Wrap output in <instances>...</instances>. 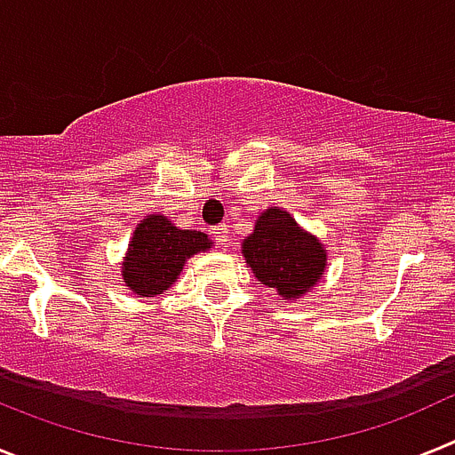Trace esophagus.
Returning <instances> with one entry per match:
<instances>
[{
  "mask_svg": "<svg viewBox=\"0 0 455 455\" xmlns=\"http://www.w3.org/2000/svg\"><path fill=\"white\" fill-rule=\"evenodd\" d=\"M212 236L219 241V246H228V241H230V230H228V225H214L212 228Z\"/></svg>",
  "mask_w": 455,
  "mask_h": 455,
  "instance_id": "obj_1",
  "label": "esophagus"
}]
</instances>
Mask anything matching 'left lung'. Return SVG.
Returning a JSON list of instances; mask_svg holds the SVG:
<instances>
[{"label":"left lung","instance_id":"1","mask_svg":"<svg viewBox=\"0 0 455 455\" xmlns=\"http://www.w3.org/2000/svg\"><path fill=\"white\" fill-rule=\"evenodd\" d=\"M241 252L255 277L284 300L300 299L323 277L328 255L315 235L300 228L289 212L268 207L243 239Z\"/></svg>","mask_w":455,"mask_h":455}]
</instances>
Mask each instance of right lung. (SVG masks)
<instances>
[{
  "label": "right lung",
  "mask_w": 455,
  "mask_h": 455,
  "mask_svg": "<svg viewBox=\"0 0 455 455\" xmlns=\"http://www.w3.org/2000/svg\"><path fill=\"white\" fill-rule=\"evenodd\" d=\"M212 248L204 232L180 230L162 214H150L136 225L123 262V283L140 299L166 291L178 280L187 259Z\"/></svg>",
  "instance_id": "obj_1"
}]
</instances>
